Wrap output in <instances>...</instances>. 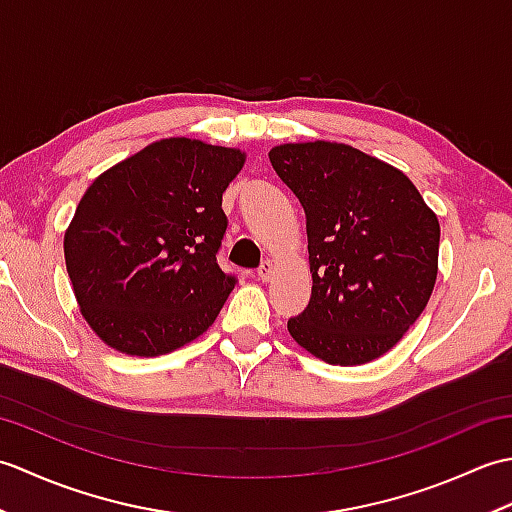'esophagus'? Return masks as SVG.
<instances>
[{
	"label": "esophagus",
	"mask_w": 512,
	"mask_h": 512,
	"mask_svg": "<svg viewBox=\"0 0 512 512\" xmlns=\"http://www.w3.org/2000/svg\"><path fill=\"white\" fill-rule=\"evenodd\" d=\"M257 275H259V279H262V281H270V279H273V275H275V264L270 262V259H266V262L259 266Z\"/></svg>",
	"instance_id": "esophagus-1"
}]
</instances>
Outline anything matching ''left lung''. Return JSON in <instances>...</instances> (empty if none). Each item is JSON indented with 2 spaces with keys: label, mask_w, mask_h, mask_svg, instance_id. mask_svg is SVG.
Wrapping results in <instances>:
<instances>
[{
  "label": "left lung",
  "mask_w": 512,
  "mask_h": 512,
  "mask_svg": "<svg viewBox=\"0 0 512 512\" xmlns=\"http://www.w3.org/2000/svg\"><path fill=\"white\" fill-rule=\"evenodd\" d=\"M268 158L306 211L312 295L290 336L330 365L374 361L427 308L436 213L400 169L350 145L286 143Z\"/></svg>",
  "instance_id": "obj_1"
}]
</instances>
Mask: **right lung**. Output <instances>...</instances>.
<instances>
[{
	"label": "right lung",
	"instance_id": "1",
	"mask_svg": "<svg viewBox=\"0 0 512 512\" xmlns=\"http://www.w3.org/2000/svg\"><path fill=\"white\" fill-rule=\"evenodd\" d=\"M246 154L162 138L96 178L63 237L83 319L112 350L162 356L211 328L235 277L217 266L222 193Z\"/></svg>",
	"mask_w": 512,
	"mask_h": 512
}]
</instances>
